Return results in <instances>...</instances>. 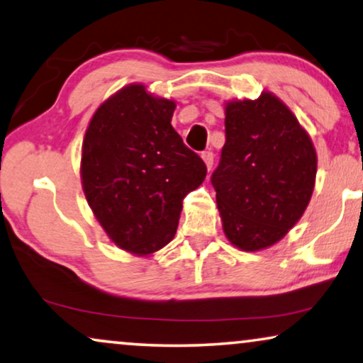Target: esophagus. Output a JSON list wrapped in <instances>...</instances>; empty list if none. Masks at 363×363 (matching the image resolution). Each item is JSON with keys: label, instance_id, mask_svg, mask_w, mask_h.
<instances>
[{"label": "esophagus", "instance_id": "1", "mask_svg": "<svg viewBox=\"0 0 363 363\" xmlns=\"http://www.w3.org/2000/svg\"><path fill=\"white\" fill-rule=\"evenodd\" d=\"M201 156H202L203 162H206L207 169L211 171V169H212V164H213V152H212V151H203Z\"/></svg>", "mask_w": 363, "mask_h": 363}]
</instances>
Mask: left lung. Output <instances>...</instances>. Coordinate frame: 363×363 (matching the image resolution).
I'll return each mask as SVG.
<instances>
[{"instance_id":"1","label":"left lung","mask_w":363,"mask_h":363,"mask_svg":"<svg viewBox=\"0 0 363 363\" xmlns=\"http://www.w3.org/2000/svg\"><path fill=\"white\" fill-rule=\"evenodd\" d=\"M313 141L278 96L225 106V145L211 177L223 232L245 252L279 242L303 217L314 191Z\"/></svg>"}]
</instances>
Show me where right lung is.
I'll return each instance as SVG.
<instances>
[{
  "label": "right lung",
  "mask_w": 363,
  "mask_h": 363,
  "mask_svg": "<svg viewBox=\"0 0 363 363\" xmlns=\"http://www.w3.org/2000/svg\"><path fill=\"white\" fill-rule=\"evenodd\" d=\"M176 104L131 84L104 101L82 145V187L111 242L151 255L174 238L182 199L207 167L172 128Z\"/></svg>",
  "instance_id": "right-lung-1"
}]
</instances>
